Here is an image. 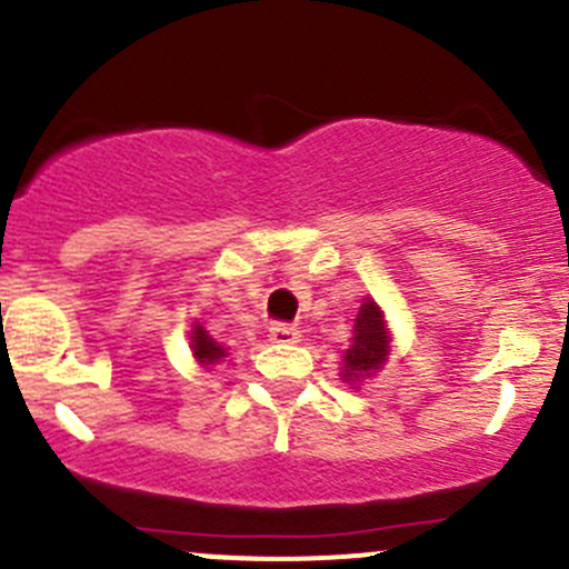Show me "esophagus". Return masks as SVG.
Instances as JSON below:
<instances>
[{
	"label": "esophagus",
	"mask_w": 569,
	"mask_h": 569,
	"mask_svg": "<svg viewBox=\"0 0 569 569\" xmlns=\"http://www.w3.org/2000/svg\"><path fill=\"white\" fill-rule=\"evenodd\" d=\"M268 336H271V341H277V345H296V341L301 339L298 328L290 326V322H273V326L268 328Z\"/></svg>",
	"instance_id": "obj_1"
}]
</instances>
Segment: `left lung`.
I'll list each match as a JSON object with an SVG mask.
<instances>
[{
	"mask_svg": "<svg viewBox=\"0 0 569 569\" xmlns=\"http://www.w3.org/2000/svg\"><path fill=\"white\" fill-rule=\"evenodd\" d=\"M388 356V328L375 301H366L358 311L356 336L345 352V380L356 382L363 375H375Z\"/></svg>",
	"mask_w": 569,
	"mask_h": 569,
	"instance_id": "obj_1",
	"label": "left lung"
}]
</instances>
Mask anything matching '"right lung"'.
Returning <instances> with one entry per match:
<instances>
[{"label":"right lung","instance_id":"right-lung-1","mask_svg":"<svg viewBox=\"0 0 569 569\" xmlns=\"http://www.w3.org/2000/svg\"><path fill=\"white\" fill-rule=\"evenodd\" d=\"M192 352H194V358H198L203 366L217 363L219 358L228 356V352H224L222 347H219L217 341H213L211 336L206 333L200 326H194V331H192Z\"/></svg>","mask_w":569,"mask_h":569}]
</instances>
